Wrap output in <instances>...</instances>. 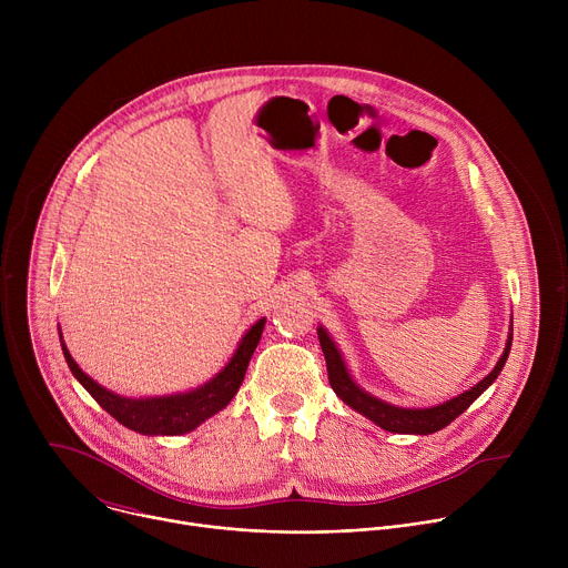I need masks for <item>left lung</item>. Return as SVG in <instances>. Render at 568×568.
I'll use <instances>...</instances> for the list:
<instances>
[{
  "instance_id": "8db88e82",
  "label": "left lung",
  "mask_w": 568,
  "mask_h": 568,
  "mask_svg": "<svg viewBox=\"0 0 568 568\" xmlns=\"http://www.w3.org/2000/svg\"><path fill=\"white\" fill-rule=\"evenodd\" d=\"M316 335H318L323 357H326L331 386L348 404V407H353L355 412H359L362 416H366L368 420H373L375 425H379L386 432H393V434H423V436L434 434V432L447 427L452 420H456L469 407V404L497 379V375L501 373V368H504V364L510 355V346H513V335H510L508 344H506V351H504L501 359L497 362L495 371L488 377H483L469 390L460 393L458 397H454L449 402H443V404H438V407H432V409H402V407H393V404H386V402L368 395L366 390H362L351 379V375L346 371V364H344L335 342L328 337V333L323 328H316Z\"/></svg>"
}]
</instances>
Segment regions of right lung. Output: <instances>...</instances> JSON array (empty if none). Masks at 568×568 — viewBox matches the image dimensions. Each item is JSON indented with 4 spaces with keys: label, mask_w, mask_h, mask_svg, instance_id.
Listing matches in <instances>:
<instances>
[{
    "label": "right lung",
    "mask_w": 568,
    "mask_h": 568,
    "mask_svg": "<svg viewBox=\"0 0 568 568\" xmlns=\"http://www.w3.org/2000/svg\"><path fill=\"white\" fill-rule=\"evenodd\" d=\"M263 328H265V318L254 323L252 331L242 337L231 362L209 384H204L191 393H180V395H169V397H145V399L121 397V395L103 388L90 375L80 371L78 364L71 359L64 344H62V353H64L67 366L73 373V377L83 384L88 388V393L123 427L145 434V436H180V434L193 432L197 425H202L213 414L222 412L231 402V397L237 393L242 379H245L250 359L261 342Z\"/></svg>",
    "instance_id": "add662e5"
}]
</instances>
